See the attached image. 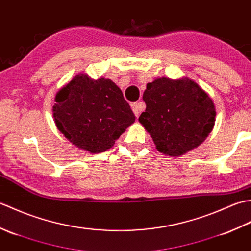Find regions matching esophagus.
<instances>
[{"mask_svg":"<svg viewBox=\"0 0 251 251\" xmlns=\"http://www.w3.org/2000/svg\"><path fill=\"white\" fill-rule=\"evenodd\" d=\"M143 106H145V103L143 102H136V103H132L131 104V109H132V112H134L136 117L139 116L140 112L143 110Z\"/></svg>","mask_w":251,"mask_h":251,"instance_id":"34e87169","label":"esophagus"}]
</instances>
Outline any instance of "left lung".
I'll return each instance as SVG.
<instances>
[{"mask_svg": "<svg viewBox=\"0 0 251 251\" xmlns=\"http://www.w3.org/2000/svg\"><path fill=\"white\" fill-rule=\"evenodd\" d=\"M142 99L147 108L139 122L165 155H183L204 142L214 128V102L188 77L154 79L147 84Z\"/></svg>", "mask_w": 251, "mask_h": 251, "instance_id": "1", "label": "left lung"}]
</instances>
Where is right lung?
I'll return each mask as SVG.
<instances>
[{"instance_id":"1","label":"right lung","mask_w":251,"mask_h":251,"mask_svg":"<svg viewBox=\"0 0 251 251\" xmlns=\"http://www.w3.org/2000/svg\"><path fill=\"white\" fill-rule=\"evenodd\" d=\"M52 108L58 130L72 145L101 153L135 122L122 90L109 78L78 74L57 93Z\"/></svg>"}]
</instances>
